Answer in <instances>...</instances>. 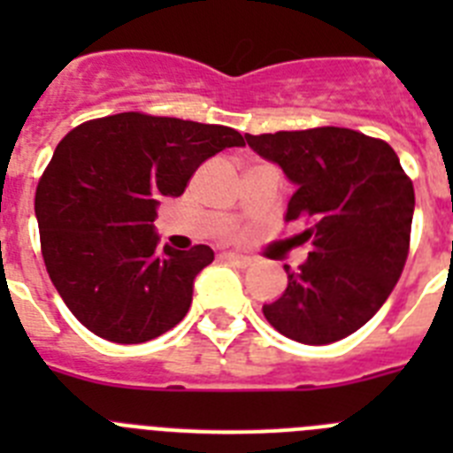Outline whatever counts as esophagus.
<instances>
[{
    "instance_id": "1",
    "label": "esophagus",
    "mask_w": 453,
    "mask_h": 453,
    "mask_svg": "<svg viewBox=\"0 0 453 453\" xmlns=\"http://www.w3.org/2000/svg\"><path fill=\"white\" fill-rule=\"evenodd\" d=\"M224 261H231V263H238V265H250L251 258L245 254H238V251H226V254H222Z\"/></svg>"
}]
</instances>
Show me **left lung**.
<instances>
[{"instance_id":"8db88e82","label":"left lung","mask_w":453,"mask_h":453,"mask_svg":"<svg viewBox=\"0 0 453 453\" xmlns=\"http://www.w3.org/2000/svg\"><path fill=\"white\" fill-rule=\"evenodd\" d=\"M281 165L297 192L286 219H302L313 250L263 315L303 345H329L358 331L390 297L411 250L415 190L386 140L342 127L245 134Z\"/></svg>"}]
</instances>
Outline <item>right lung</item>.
<instances>
[{"instance_id":"add662e5","label":"right lung","mask_w":453,"mask_h":453,"mask_svg":"<svg viewBox=\"0 0 453 453\" xmlns=\"http://www.w3.org/2000/svg\"><path fill=\"white\" fill-rule=\"evenodd\" d=\"M245 138L222 124L147 113L88 119L58 142L35 190L40 250L58 295L95 335L138 345L177 326L211 247H158L161 197Z\"/></svg>"}]
</instances>
